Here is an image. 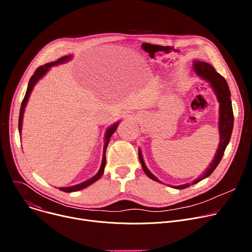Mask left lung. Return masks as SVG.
<instances>
[{
  "mask_svg": "<svg viewBox=\"0 0 252 252\" xmlns=\"http://www.w3.org/2000/svg\"><path fill=\"white\" fill-rule=\"evenodd\" d=\"M194 70L196 71V74L201 77L202 79H204L205 81L209 82L210 86L212 87L215 94L218 95V99L220 102V141L219 145V149L217 154L214 156L213 160L211 161V163L209 164L208 168L205 170V172L199 176L198 178H196L195 181L192 184H187V185H183V186H177V187H172L174 189H187L194 184L199 183L200 181H202L203 178L209 176L213 170L217 168V166L219 165V163L220 162L224 151L228 145V142L230 140V136H231V132H232V128H233V111H232V104H231V99H230V91L229 88L227 86V83L225 81V79L220 75L215 68L204 62H199V61H195L194 64H193ZM138 158H139V161L141 163L142 169L143 171L146 172V174L154 179L156 182L160 183L158 179L148 169V167L145 164V161L142 159V156L140 154V152L138 151Z\"/></svg>",
  "mask_w": 252,
  "mask_h": 252,
  "instance_id": "8db88e82",
  "label": "left lung"
}]
</instances>
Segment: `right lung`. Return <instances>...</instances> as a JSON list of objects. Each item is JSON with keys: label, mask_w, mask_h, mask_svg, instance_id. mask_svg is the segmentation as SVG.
Instances as JSON below:
<instances>
[{"label": "right lung", "mask_w": 252, "mask_h": 252, "mask_svg": "<svg viewBox=\"0 0 252 252\" xmlns=\"http://www.w3.org/2000/svg\"><path fill=\"white\" fill-rule=\"evenodd\" d=\"M71 58V56H65V57H63L61 59H59L58 61L56 62H53V63H46L44 65H41L39 66L37 69H35V71L33 73V75L32 76V78L30 79V82H29V85H28V89H27V92H26V94H25V97L22 101V105H21V110H20V117H19V131L21 133V130H22V123H23V116H24V111H25V107H26V104L28 102V99H29V96H30V94L33 88V86L35 85V83H37L46 73L49 70V68L53 65H56L60 63H63L65 62L66 60H69ZM118 125L119 124H116L114 125L113 126H111L109 129L106 130L105 132V142H104V147H103V154H102V161H101V165H100V168L98 170V172L92 178H90L89 181H86L80 185H77V186H74V187H69V188H60L59 189L62 190V191H64V192H73V191H78V190H81L87 187H89L90 185L94 184V182H96L97 179L102 175L103 173V170H104V166H105V152H106V148H107V145H109L110 142V139H111V136L112 134L116 131L117 127H118Z\"/></svg>", "instance_id": "obj_1"}]
</instances>
